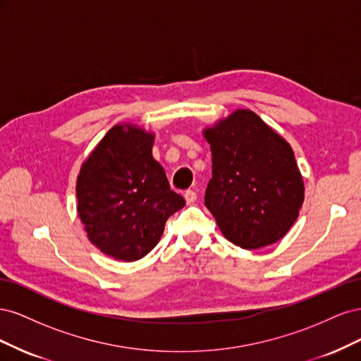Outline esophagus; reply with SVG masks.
<instances>
[{"mask_svg": "<svg viewBox=\"0 0 361 361\" xmlns=\"http://www.w3.org/2000/svg\"><path fill=\"white\" fill-rule=\"evenodd\" d=\"M183 197H185V202H187V204H192L195 200H197V194H195L191 190H188V191H185Z\"/></svg>", "mask_w": 361, "mask_h": 361, "instance_id": "esophagus-1", "label": "esophagus"}]
</instances>
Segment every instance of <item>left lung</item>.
I'll use <instances>...</instances> for the list:
<instances>
[{"instance_id":"8db88e82","label":"left lung","mask_w":361,"mask_h":361,"mask_svg":"<svg viewBox=\"0 0 361 361\" xmlns=\"http://www.w3.org/2000/svg\"><path fill=\"white\" fill-rule=\"evenodd\" d=\"M203 137L212 152L204 204L224 238L245 250L280 241L304 202L290 145L244 108L206 126Z\"/></svg>"}]
</instances>
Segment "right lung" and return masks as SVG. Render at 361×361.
<instances>
[{"label": "right lung", "mask_w": 361, "mask_h": 361, "mask_svg": "<svg viewBox=\"0 0 361 361\" xmlns=\"http://www.w3.org/2000/svg\"><path fill=\"white\" fill-rule=\"evenodd\" d=\"M155 134L117 123L90 152L76 179L78 216L89 241L122 262L155 248L169 216L185 206L152 157Z\"/></svg>", "instance_id": "right-lung-1"}]
</instances>
